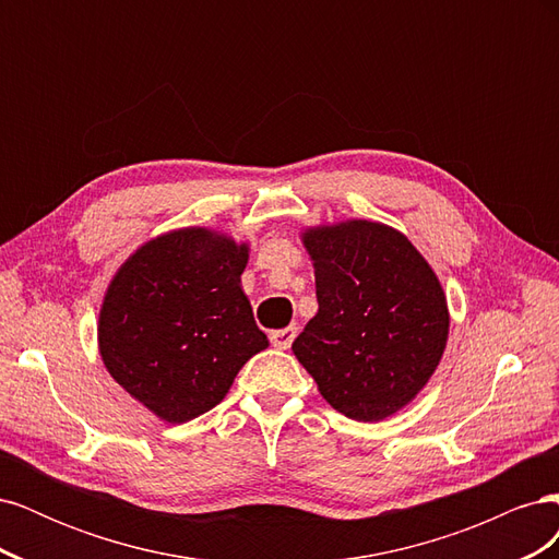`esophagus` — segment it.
<instances>
[{"instance_id": "34e87169", "label": "esophagus", "mask_w": 559, "mask_h": 559, "mask_svg": "<svg viewBox=\"0 0 559 559\" xmlns=\"http://www.w3.org/2000/svg\"><path fill=\"white\" fill-rule=\"evenodd\" d=\"M296 337V326H286V329H277L270 333V343H273L277 349H289Z\"/></svg>"}]
</instances>
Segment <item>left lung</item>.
Instances as JSON below:
<instances>
[{
	"mask_svg": "<svg viewBox=\"0 0 559 559\" xmlns=\"http://www.w3.org/2000/svg\"><path fill=\"white\" fill-rule=\"evenodd\" d=\"M319 310L292 349L331 408L378 421L405 408L443 359L448 298L405 235L368 218L310 226Z\"/></svg>",
	"mask_w": 559,
	"mask_h": 559,
	"instance_id": "1",
	"label": "left lung"
}]
</instances>
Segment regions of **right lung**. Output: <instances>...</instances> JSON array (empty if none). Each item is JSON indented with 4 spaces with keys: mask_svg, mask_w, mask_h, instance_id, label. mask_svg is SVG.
I'll use <instances>...</instances> for the list:
<instances>
[{
    "mask_svg": "<svg viewBox=\"0 0 559 559\" xmlns=\"http://www.w3.org/2000/svg\"><path fill=\"white\" fill-rule=\"evenodd\" d=\"M249 245L212 228H177L134 249L97 319L109 376L146 411L183 425L222 403L267 347L242 292Z\"/></svg>",
    "mask_w": 559,
    "mask_h": 559,
    "instance_id": "right-lung-1",
    "label": "right lung"
}]
</instances>
